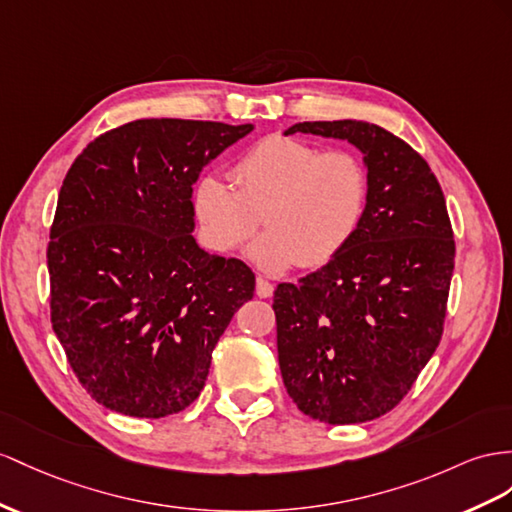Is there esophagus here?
Wrapping results in <instances>:
<instances>
[{
	"label": "esophagus",
	"instance_id": "34e87169",
	"mask_svg": "<svg viewBox=\"0 0 512 512\" xmlns=\"http://www.w3.org/2000/svg\"><path fill=\"white\" fill-rule=\"evenodd\" d=\"M255 292H257L259 298H270L272 292H274V285L264 277H257V290Z\"/></svg>",
	"mask_w": 512,
	"mask_h": 512
}]
</instances>
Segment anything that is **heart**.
<instances>
[{"mask_svg":"<svg viewBox=\"0 0 512 512\" xmlns=\"http://www.w3.org/2000/svg\"><path fill=\"white\" fill-rule=\"evenodd\" d=\"M229 181L203 175L192 188V209L205 242L218 253L248 248L255 266L283 272L318 268L355 238L370 196L368 168L350 151H324L292 136L259 140L235 162Z\"/></svg>","mask_w":512,"mask_h":512,"instance_id":"obj_1","label":"heart"}]
</instances>
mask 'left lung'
<instances>
[{"mask_svg":"<svg viewBox=\"0 0 512 512\" xmlns=\"http://www.w3.org/2000/svg\"><path fill=\"white\" fill-rule=\"evenodd\" d=\"M290 134L355 144L370 196L342 253L274 290L281 376L305 415L370 422L409 393L441 342L456 253L448 207L424 157L383 127L313 121Z\"/></svg>","mask_w":512,"mask_h":512,"instance_id":"obj_1","label":"left lung"}]
</instances>
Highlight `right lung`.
Wrapping results in <instances>:
<instances>
[{"label": "right lung", "mask_w": 512, "mask_h": 512, "mask_svg": "<svg viewBox=\"0 0 512 512\" xmlns=\"http://www.w3.org/2000/svg\"><path fill=\"white\" fill-rule=\"evenodd\" d=\"M251 131L131 121L90 142L64 177L47 246L51 324L106 409L157 419L190 406L220 335L253 298V270L192 235L201 170Z\"/></svg>", "instance_id": "add662e5"}]
</instances>
